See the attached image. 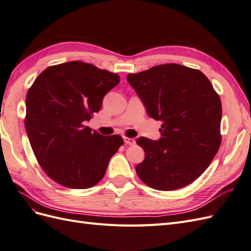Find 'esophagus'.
<instances>
[{
    "label": "esophagus",
    "instance_id": "34e87169",
    "mask_svg": "<svg viewBox=\"0 0 251 251\" xmlns=\"http://www.w3.org/2000/svg\"><path fill=\"white\" fill-rule=\"evenodd\" d=\"M124 140H125V143L130 144V146H133V144H135V139L134 138H128V137H126V136H124Z\"/></svg>",
    "mask_w": 251,
    "mask_h": 251
}]
</instances>
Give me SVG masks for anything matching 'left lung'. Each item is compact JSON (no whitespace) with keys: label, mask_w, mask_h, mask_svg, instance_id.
Returning a JSON list of instances; mask_svg holds the SVG:
<instances>
[{"label":"left lung","mask_w":251,"mask_h":251,"mask_svg":"<svg viewBox=\"0 0 251 251\" xmlns=\"http://www.w3.org/2000/svg\"><path fill=\"white\" fill-rule=\"evenodd\" d=\"M127 81L149 116L161 120V138L137 139L146 153L138 177L158 191H175L198 179L221 146L222 104L209 79L178 64L130 73Z\"/></svg>","instance_id":"1"}]
</instances>
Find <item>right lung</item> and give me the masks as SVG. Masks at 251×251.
I'll use <instances>...</instances> for the list:
<instances>
[{"instance_id": "add662e5", "label": "right lung", "mask_w": 251, "mask_h": 251, "mask_svg": "<svg viewBox=\"0 0 251 251\" xmlns=\"http://www.w3.org/2000/svg\"><path fill=\"white\" fill-rule=\"evenodd\" d=\"M119 80L116 73L76 60L48 67L29 88L26 132L37 162L56 183L85 189L103 178L124 139L92 132L85 123Z\"/></svg>"}]
</instances>
